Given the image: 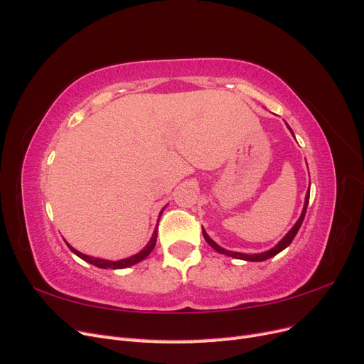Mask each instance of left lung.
Returning a JSON list of instances; mask_svg holds the SVG:
<instances>
[{
  "label": "left lung",
  "instance_id": "8db88e82",
  "mask_svg": "<svg viewBox=\"0 0 364 364\" xmlns=\"http://www.w3.org/2000/svg\"><path fill=\"white\" fill-rule=\"evenodd\" d=\"M287 127L290 129V126L287 124ZM291 130V129H290ZM293 134V132H291ZM308 200H310V191L306 193V196H305V203H304V209H302V214H301V217H299V220H297L296 222V225L289 230V234L285 235L279 243L274 246V247H272L270 250H267V252H262V253H253V255H247V253H241V252H230V250H226V249H223V247H220L214 240H211L209 238V235L206 234V230L202 228V234H203V238L206 240V243L211 246L214 250H217L218 253H223V255H228V257H232V258H237V259H245V261H264V259H269V258H272V257H274V255H278V253L281 252V250H284L285 247H287L291 241H293V238L296 237V234H297V230H299V228H301V225H302V222H304V217H305V213H306V206H308Z\"/></svg>",
  "mask_w": 364,
  "mask_h": 364
}]
</instances>
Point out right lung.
I'll return each instance as SVG.
<instances>
[{"label": "right lung", "instance_id": "add662e5", "mask_svg": "<svg viewBox=\"0 0 364 364\" xmlns=\"http://www.w3.org/2000/svg\"><path fill=\"white\" fill-rule=\"evenodd\" d=\"M161 214H162V211H161ZM161 217V215H159ZM159 223V222H158ZM156 238H158V226H156V229L153 230V235H151V238H150V241H149V245L142 249L141 252H138L136 255H132V257H129V258H124V259H119V261H107V259H100V258H94V257H87V255H85V253H82V252H79V250H75L74 247H71L68 243V247L71 249V252H74L77 257L79 258H82L83 261H86V262H90V264H92V266H95V267H100V269H114V270H117V269H127V267H130V266H134V264H136V262H139V261H142L144 258H147L149 255H150V252L155 249V245H156Z\"/></svg>", "mask_w": 364, "mask_h": 364}]
</instances>
